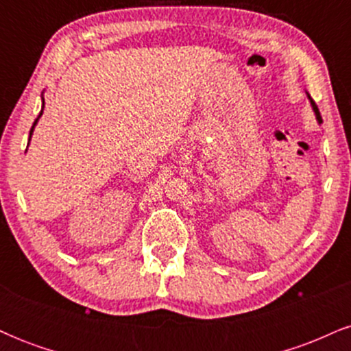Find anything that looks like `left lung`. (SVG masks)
Instances as JSON below:
<instances>
[{"label": "left lung", "instance_id": "obj_1", "mask_svg": "<svg viewBox=\"0 0 351 351\" xmlns=\"http://www.w3.org/2000/svg\"><path fill=\"white\" fill-rule=\"evenodd\" d=\"M307 95H308V94H307ZM308 100H310V104H312V108H313V112H315L317 122H318V123H322V117H320V112H318V107L315 106V102H313V100H312V97H310V95H308Z\"/></svg>", "mask_w": 351, "mask_h": 351}]
</instances>
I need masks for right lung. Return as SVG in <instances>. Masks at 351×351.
I'll use <instances>...</instances> for the list:
<instances>
[{"label":"right lung","instance_id":"1","mask_svg":"<svg viewBox=\"0 0 351 351\" xmlns=\"http://www.w3.org/2000/svg\"><path fill=\"white\" fill-rule=\"evenodd\" d=\"M43 108H44V97H43ZM43 108H41V112H39L38 119H36V120H34L33 127H31V132H29V140H31V135H33V132H34V127H36V123H38V120H39V119H41V115H43Z\"/></svg>","mask_w":351,"mask_h":351}]
</instances>
